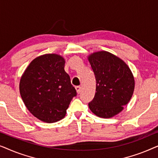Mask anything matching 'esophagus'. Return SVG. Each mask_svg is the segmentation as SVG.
<instances>
[{
    "instance_id": "obj_1",
    "label": "esophagus",
    "mask_w": 158,
    "mask_h": 158,
    "mask_svg": "<svg viewBox=\"0 0 158 158\" xmlns=\"http://www.w3.org/2000/svg\"><path fill=\"white\" fill-rule=\"evenodd\" d=\"M75 89H76V91H77V94H80V93H81V86H79V85L75 86Z\"/></svg>"
}]
</instances>
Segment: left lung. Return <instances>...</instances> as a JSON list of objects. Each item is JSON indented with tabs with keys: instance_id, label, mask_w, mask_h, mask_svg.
Here are the masks:
<instances>
[{
	"instance_id": "1",
	"label": "left lung",
	"mask_w": 158,
	"mask_h": 158,
	"mask_svg": "<svg viewBox=\"0 0 158 158\" xmlns=\"http://www.w3.org/2000/svg\"><path fill=\"white\" fill-rule=\"evenodd\" d=\"M88 60L96 81V94L88 103L89 109L98 117H113L131 98L134 75L124 61L109 52H95L88 56Z\"/></svg>"
}]
</instances>
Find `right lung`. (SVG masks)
Segmentation results:
<instances>
[{"mask_svg": "<svg viewBox=\"0 0 158 158\" xmlns=\"http://www.w3.org/2000/svg\"><path fill=\"white\" fill-rule=\"evenodd\" d=\"M64 64L61 55L45 54L32 60L21 77V98L30 113L42 122L62 119L77 95Z\"/></svg>", "mask_w": 158, "mask_h": 158, "instance_id": "right-lung-1", "label": "right lung"}]
</instances>
